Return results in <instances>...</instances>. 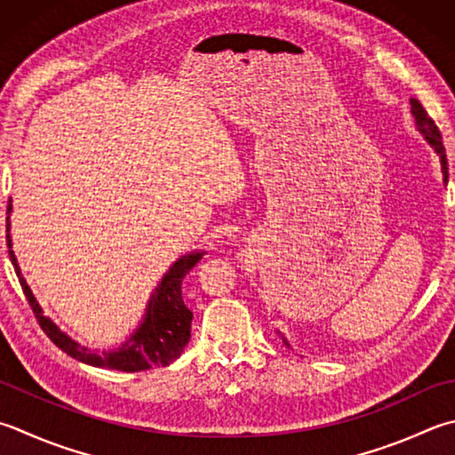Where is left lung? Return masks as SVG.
Segmentation results:
<instances>
[{"mask_svg":"<svg viewBox=\"0 0 455 455\" xmlns=\"http://www.w3.org/2000/svg\"><path fill=\"white\" fill-rule=\"evenodd\" d=\"M410 105H412V116H414V121H416L418 131L424 134V139L427 140V144H430V147L435 150V154H438V156H440L443 182L448 184V158H445V148H443V144H442V134L438 131V126H435V123L432 121V118L427 116L426 108L419 105V100L410 99ZM283 342H285V345L289 347V342L285 339H283Z\"/></svg>","mask_w":455,"mask_h":455,"instance_id":"1","label":"left lung"}]
</instances>
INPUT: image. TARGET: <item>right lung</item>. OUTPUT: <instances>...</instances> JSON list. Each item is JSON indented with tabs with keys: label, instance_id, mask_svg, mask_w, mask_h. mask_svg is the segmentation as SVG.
Here are the masks:
<instances>
[{
	"label": "right lung",
	"instance_id": "add662e5",
	"mask_svg": "<svg viewBox=\"0 0 455 455\" xmlns=\"http://www.w3.org/2000/svg\"><path fill=\"white\" fill-rule=\"evenodd\" d=\"M7 213H12V200L7 204ZM10 226V216H7V247H10V259L13 263L17 279H20V285L25 297H28L29 307L33 308V313H36L39 327L59 348L63 350V353L84 364L113 368V371L123 372H140L150 371V368L156 366H168L182 355L184 347L188 345V340H190L194 316L190 308L184 305L182 281L188 273H190L194 265L202 259L205 251H192L180 257L172 267L166 271V275L162 277L158 287L154 289L140 327L131 334V339H128L123 347H118L115 350H102V353H97V350H91L73 340L67 332L59 329L49 316H45V313H43L37 299L31 293L28 281L21 275L20 263L15 259V253L12 250Z\"/></svg>",
	"mask_w": 455,
	"mask_h": 455
}]
</instances>
